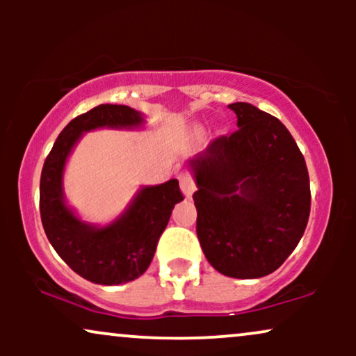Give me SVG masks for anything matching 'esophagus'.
<instances>
[{
    "mask_svg": "<svg viewBox=\"0 0 356 356\" xmlns=\"http://www.w3.org/2000/svg\"><path fill=\"white\" fill-rule=\"evenodd\" d=\"M179 181H181V189L184 192V195H186V197H191L192 192L195 191V184H194V181H192L191 174L181 172L179 174Z\"/></svg>",
    "mask_w": 356,
    "mask_h": 356,
    "instance_id": "esophagus-1",
    "label": "esophagus"
}]
</instances>
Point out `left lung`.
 <instances>
[{
    "mask_svg": "<svg viewBox=\"0 0 356 356\" xmlns=\"http://www.w3.org/2000/svg\"><path fill=\"white\" fill-rule=\"evenodd\" d=\"M229 108L238 127L191 159L199 243L220 275L252 280L295 251L312 207L309 175L289 130L246 102Z\"/></svg>",
    "mask_w": 356,
    "mask_h": 356,
    "instance_id": "left-lung-1",
    "label": "left lung"
}]
</instances>
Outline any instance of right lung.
<instances>
[{
  "instance_id": "add662e5",
  "label": "right lung",
  "mask_w": 356,
  "mask_h": 356,
  "mask_svg": "<svg viewBox=\"0 0 356 356\" xmlns=\"http://www.w3.org/2000/svg\"><path fill=\"white\" fill-rule=\"evenodd\" d=\"M142 124V113L127 105H99L61 130L43 164L40 214L47 238L76 275L95 284H122L144 275L174 206L184 195L177 179L142 187L120 218L104 227L92 226L65 204V164L85 132L100 127L134 129Z\"/></svg>"
}]
</instances>
